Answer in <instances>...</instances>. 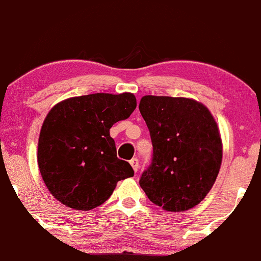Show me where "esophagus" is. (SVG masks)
I'll list each match as a JSON object with an SVG mask.
<instances>
[{
	"label": "esophagus",
	"instance_id": "obj_1",
	"mask_svg": "<svg viewBox=\"0 0 261 261\" xmlns=\"http://www.w3.org/2000/svg\"><path fill=\"white\" fill-rule=\"evenodd\" d=\"M129 163H130V166L133 167V170H134L135 172L139 170V160H138V159H136V158L132 159Z\"/></svg>",
	"mask_w": 261,
	"mask_h": 261
}]
</instances>
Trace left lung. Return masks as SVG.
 I'll return each instance as SVG.
<instances>
[{
    "mask_svg": "<svg viewBox=\"0 0 261 261\" xmlns=\"http://www.w3.org/2000/svg\"><path fill=\"white\" fill-rule=\"evenodd\" d=\"M139 110L154 148L140 186L163 210H190L209 194L222 164L223 143L214 115L197 100L164 95H144Z\"/></svg>",
    "mask_w": 261,
    "mask_h": 261,
    "instance_id": "8db88e82",
    "label": "left lung"
}]
</instances>
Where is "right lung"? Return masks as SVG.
I'll return each mask as SVG.
<instances>
[{"label": "right lung", "instance_id": "1", "mask_svg": "<svg viewBox=\"0 0 261 261\" xmlns=\"http://www.w3.org/2000/svg\"><path fill=\"white\" fill-rule=\"evenodd\" d=\"M133 93H94L56 103L44 119L37 162L51 195L64 205L89 211L110 198L121 179L134 176L117 158L110 129L133 113Z\"/></svg>", "mask_w": 261, "mask_h": 261}]
</instances>
